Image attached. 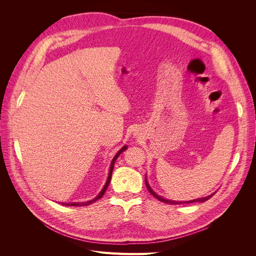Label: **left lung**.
<instances>
[{
  "label": "left lung",
  "instance_id": "8db88e82",
  "mask_svg": "<svg viewBox=\"0 0 256 256\" xmlns=\"http://www.w3.org/2000/svg\"><path fill=\"white\" fill-rule=\"evenodd\" d=\"M145 184H146V186H147V189H148V191H150V193L154 196V197H156V199H158L160 201H162V202H165V204H193V202H204V201H206V200H208L214 193H212V194H210V195H208V196H206V197H201V198H197V199H193V200H189V201H176V200H170V199H166V198H164V197H162V196H160V195H158L152 188H150V184H148V182H147V178L145 176Z\"/></svg>",
  "mask_w": 256,
  "mask_h": 256
}]
</instances>
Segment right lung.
<instances>
[{"label":"right lung","mask_w":256,"mask_h":256,"mask_svg":"<svg viewBox=\"0 0 256 256\" xmlns=\"http://www.w3.org/2000/svg\"><path fill=\"white\" fill-rule=\"evenodd\" d=\"M128 150V146L126 145H124V146H122L120 148V150H118L117 152V154L114 156V158H113V160H112V162H111V165H110V170H109V174H108V178H106V184H104V186H102V191L98 194V196L96 197V198H93V199H91V200H87V201H84V202H61V204H63V206H89V204H92L93 202H96V200H98V199H100L102 197V195L104 194V192H106V188H108V186H109V184H110V182H111V176H112V172H113V168H114V164H115V162H116V160L118 158V156L122 154L124 150Z\"/></svg>","instance_id":"add662e5"}]
</instances>
